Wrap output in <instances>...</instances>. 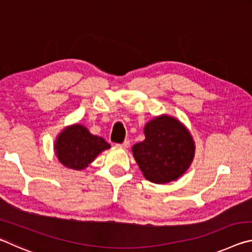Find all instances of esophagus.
<instances>
[{"label":"esophagus","instance_id":"1","mask_svg":"<svg viewBox=\"0 0 252 252\" xmlns=\"http://www.w3.org/2000/svg\"><path fill=\"white\" fill-rule=\"evenodd\" d=\"M118 146L123 148V149H126V148L130 147V141H129V140H126L125 142H122L121 144H118Z\"/></svg>","mask_w":252,"mask_h":252}]
</instances>
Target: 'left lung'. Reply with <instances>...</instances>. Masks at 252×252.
Here are the masks:
<instances>
[{
    "label": "left lung",
    "instance_id": "obj_1",
    "mask_svg": "<svg viewBox=\"0 0 252 252\" xmlns=\"http://www.w3.org/2000/svg\"><path fill=\"white\" fill-rule=\"evenodd\" d=\"M146 139L132 147L144 178L158 185L177 180L189 169L195 146L187 127L176 118L160 116L144 126Z\"/></svg>",
    "mask_w": 252,
    "mask_h": 252
}]
</instances>
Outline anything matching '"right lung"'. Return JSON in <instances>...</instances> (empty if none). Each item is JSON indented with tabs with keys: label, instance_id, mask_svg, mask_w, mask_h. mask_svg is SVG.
<instances>
[{
	"label": "right lung",
	"instance_id": "obj_1",
	"mask_svg": "<svg viewBox=\"0 0 252 252\" xmlns=\"http://www.w3.org/2000/svg\"><path fill=\"white\" fill-rule=\"evenodd\" d=\"M110 148L103 138L91 134L87 127L79 123L66 126L54 142L59 161L73 170L85 169L102 151Z\"/></svg>",
	"mask_w": 252,
	"mask_h": 252
}]
</instances>
